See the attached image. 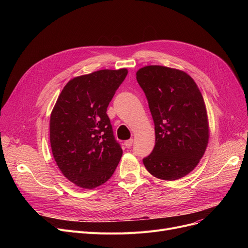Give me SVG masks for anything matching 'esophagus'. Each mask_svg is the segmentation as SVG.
<instances>
[{"instance_id":"34e87169","label":"esophagus","mask_w":248,"mask_h":248,"mask_svg":"<svg viewBox=\"0 0 248 248\" xmlns=\"http://www.w3.org/2000/svg\"><path fill=\"white\" fill-rule=\"evenodd\" d=\"M133 139H131V140H125L124 141V146L126 147V148H131L132 146H133Z\"/></svg>"}]
</instances>
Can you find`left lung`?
Instances as JSON below:
<instances>
[{"instance_id":"1","label":"left lung","mask_w":248,"mask_h":248,"mask_svg":"<svg viewBox=\"0 0 248 248\" xmlns=\"http://www.w3.org/2000/svg\"><path fill=\"white\" fill-rule=\"evenodd\" d=\"M155 124V144L142 159L155 177L173 181L194 170L209 140L203 96L186 72L150 65L137 72Z\"/></svg>"}]
</instances>
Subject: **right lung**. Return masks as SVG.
Returning a JSON list of instances; mask_svg holds the SVG:
<instances>
[{
	"label": "right lung",
	"instance_id": "right-lung-1",
	"mask_svg": "<svg viewBox=\"0 0 248 248\" xmlns=\"http://www.w3.org/2000/svg\"><path fill=\"white\" fill-rule=\"evenodd\" d=\"M127 74L125 68L77 76L62 89L50 116V144L62 174L93 189L112 176L123 155L108 107Z\"/></svg>",
	"mask_w": 248,
	"mask_h": 248
}]
</instances>
